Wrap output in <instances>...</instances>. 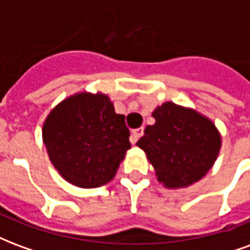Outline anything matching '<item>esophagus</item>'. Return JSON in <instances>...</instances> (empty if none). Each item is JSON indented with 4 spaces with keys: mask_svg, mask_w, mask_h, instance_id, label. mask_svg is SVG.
<instances>
[{
    "mask_svg": "<svg viewBox=\"0 0 250 250\" xmlns=\"http://www.w3.org/2000/svg\"><path fill=\"white\" fill-rule=\"evenodd\" d=\"M143 131H145L143 127H141V128H136V130L132 131V132H131V142H132V143H136L138 139L143 135Z\"/></svg>",
    "mask_w": 250,
    "mask_h": 250,
    "instance_id": "obj_1",
    "label": "esophagus"
}]
</instances>
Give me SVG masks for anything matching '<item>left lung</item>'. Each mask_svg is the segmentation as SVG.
I'll list each match as a JSON object with an SVG mask.
<instances>
[{"mask_svg": "<svg viewBox=\"0 0 250 250\" xmlns=\"http://www.w3.org/2000/svg\"><path fill=\"white\" fill-rule=\"evenodd\" d=\"M152 116L138 146L145 150L158 179L167 188H186L213 166L221 147L215 125L191 109L167 102Z\"/></svg>", "mask_w": 250, "mask_h": 250, "instance_id": "1", "label": "left lung"}]
</instances>
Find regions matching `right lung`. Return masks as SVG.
Segmentation results:
<instances>
[{"label": "right lung", "instance_id": "obj_1", "mask_svg": "<svg viewBox=\"0 0 250 250\" xmlns=\"http://www.w3.org/2000/svg\"><path fill=\"white\" fill-rule=\"evenodd\" d=\"M42 138L51 162L79 188H99L114 178L131 147L125 115L105 95L79 93L46 118Z\"/></svg>", "mask_w": 250, "mask_h": 250}]
</instances>
